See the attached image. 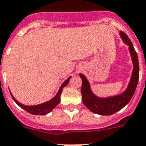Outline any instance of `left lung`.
I'll return each instance as SVG.
<instances>
[{"instance_id":"1","label":"left lung","mask_w":146,"mask_h":146,"mask_svg":"<svg viewBox=\"0 0 146 146\" xmlns=\"http://www.w3.org/2000/svg\"><path fill=\"white\" fill-rule=\"evenodd\" d=\"M119 34L122 41L129 46V50L133 63L132 76L130 78V81L126 90L119 95L105 98L98 97L91 90L90 84L87 80L86 77L82 73L80 74V76L82 79L81 94H82L83 103L91 112L96 114L110 115L118 112L119 110H122V108L129 103L132 96L135 93L139 82V66L137 53L127 35L122 31H120Z\"/></svg>"}]
</instances>
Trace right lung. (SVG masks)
Instances as JSON below:
<instances>
[{
	"label": "right lung",
	"instance_id": "add662e5",
	"mask_svg": "<svg viewBox=\"0 0 146 146\" xmlns=\"http://www.w3.org/2000/svg\"><path fill=\"white\" fill-rule=\"evenodd\" d=\"M70 78L71 76H70L66 80H65V82H63V84L61 85V86L60 87V89H59V91L57 92V93L56 94L55 96H54L52 100H49V101H47L46 103L39 104V105L25 106L24 105V104H21V103H19L18 101L13 96V95L11 94V96H12V98H13V100H14V102H15L20 107H21L22 109H24V110H26L27 112H28L29 113L33 114V115H46V114H48L49 113H50L51 111L59 104L60 101V95L61 93H62V91H63V87H65L68 84L69 81L70 80Z\"/></svg>",
	"mask_w": 146,
	"mask_h": 146
}]
</instances>
